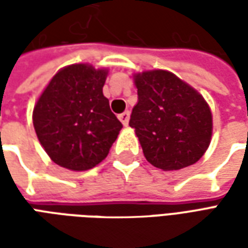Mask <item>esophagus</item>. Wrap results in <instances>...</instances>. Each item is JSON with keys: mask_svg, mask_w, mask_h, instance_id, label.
Listing matches in <instances>:
<instances>
[{"mask_svg": "<svg viewBox=\"0 0 248 248\" xmlns=\"http://www.w3.org/2000/svg\"><path fill=\"white\" fill-rule=\"evenodd\" d=\"M119 121L122 122L124 126H127L129 124V121H130V111H124V113L119 114L118 115Z\"/></svg>", "mask_w": 248, "mask_h": 248, "instance_id": "34e87169", "label": "esophagus"}]
</instances>
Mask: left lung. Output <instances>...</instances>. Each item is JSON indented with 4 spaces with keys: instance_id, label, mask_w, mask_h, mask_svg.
I'll return each instance as SVG.
<instances>
[{
    "instance_id": "obj_1",
    "label": "left lung",
    "mask_w": 248,
    "mask_h": 248,
    "mask_svg": "<svg viewBox=\"0 0 248 248\" xmlns=\"http://www.w3.org/2000/svg\"><path fill=\"white\" fill-rule=\"evenodd\" d=\"M134 83L138 103L129 124L147 162L163 171L197 163L213 135V114L202 94L162 69L135 73Z\"/></svg>"
}]
</instances>
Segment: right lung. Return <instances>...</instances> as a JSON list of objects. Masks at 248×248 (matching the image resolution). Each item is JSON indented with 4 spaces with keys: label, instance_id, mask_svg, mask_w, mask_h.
<instances>
[{
    "label": "right lung",
    "instance_id": "1",
    "mask_svg": "<svg viewBox=\"0 0 248 248\" xmlns=\"http://www.w3.org/2000/svg\"><path fill=\"white\" fill-rule=\"evenodd\" d=\"M108 69L73 63L56 73L33 110L35 134L58 166L86 171L108 156L122 124L103 95Z\"/></svg>",
    "mask_w": 248,
    "mask_h": 248
}]
</instances>
